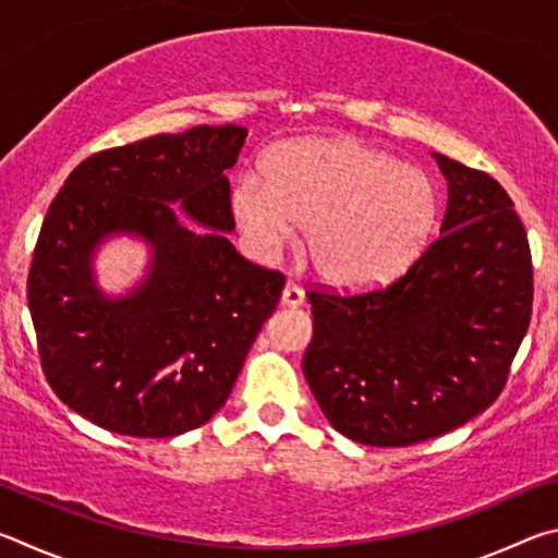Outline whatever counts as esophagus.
Returning a JSON list of instances; mask_svg holds the SVG:
<instances>
[{
    "mask_svg": "<svg viewBox=\"0 0 558 558\" xmlns=\"http://www.w3.org/2000/svg\"><path fill=\"white\" fill-rule=\"evenodd\" d=\"M280 300H282V305H288V307H300L302 302H305V292H302L295 282H286Z\"/></svg>",
    "mask_w": 558,
    "mask_h": 558,
    "instance_id": "esophagus-1",
    "label": "esophagus"
}]
</instances>
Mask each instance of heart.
Segmentation results:
<instances>
[{
    "label": "heart",
    "mask_w": 558,
    "mask_h": 558,
    "mask_svg": "<svg viewBox=\"0 0 558 558\" xmlns=\"http://www.w3.org/2000/svg\"><path fill=\"white\" fill-rule=\"evenodd\" d=\"M231 214L258 258H270L307 226V256L337 288L374 286L418 256L438 219V192L418 167L359 140L282 143L263 174L243 172Z\"/></svg>",
    "instance_id": "1"
}]
</instances>
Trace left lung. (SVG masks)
<instances>
[{"instance_id":"1","label":"left lung","mask_w":558,"mask_h":558,"mask_svg":"<svg viewBox=\"0 0 558 558\" xmlns=\"http://www.w3.org/2000/svg\"><path fill=\"white\" fill-rule=\"evenodd\" d=\"M433 157L448 182L438 239L386 288L307 295L302 372L332 428L364 446H413L483 413L532 317V253L509 194Z\"/></svg>"}]
</instances>
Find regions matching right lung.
Instances as JSON below:
<instances>
[{"label":"right lung","mask_w":558,"mask_h":558,"mask_svg":"<svg viewBox=\"0 0 558 558\" xmlns=\"http://www.w3.org/2000/svg\"><path fill=\"white\" fill-rule=\"evenodd\" d=\"M248 130L199 125L106 149L73 169L41 223L29 313L56 396L110 433L172 438L229 399L286 278L245 260L226 169ZM177 203L195 226L173 211ZM130 234L150 248L122 296L97 286L99 245Z\"/></svg>","instance_id":"add662e5"}]
</instances>
